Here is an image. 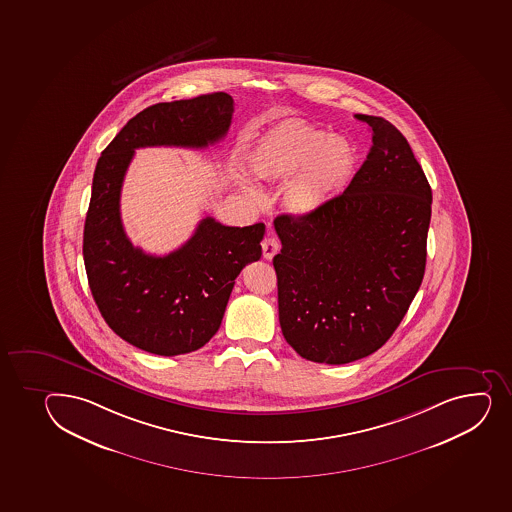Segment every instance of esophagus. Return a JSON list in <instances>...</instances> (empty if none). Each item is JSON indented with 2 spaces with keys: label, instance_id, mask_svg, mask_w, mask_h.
Listing matches in <instances>:
<instances>
[{
  "label": "esophagus",
  "instance_id": "esophagus-1",
  "mask_svg": "<svg viewBox=\"0 0 512 512\" xmlns=\"http://www.w3.org/2000/svg\"><path fill=\"white\" fill-rule=\"evenodd\" d=\"M279 248V238L275 237V235H267V237L262 240V252H264V259H274V255L279 252Z\"/></svg>",
  "mask_w": 512,
  "mask_h": 512
}]
</instances>
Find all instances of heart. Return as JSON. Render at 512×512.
Wrapping results in <instances>:
<instances>
[{
    "label": "heart",
    "mask_w": 512,
    "mask_h": 512,
    "mask_svg": "<svg viewBox=\"0 0 512 512\" xmlns=\"http://www.w3.org/2000/svg\"><path fill=\"white\" fill-rule=\"evenodd\" d=\"M358 153L348 139L326 136L301 122L275 127L250 156V171L264 181H290L284 203L290 213L307 216L321 210L349 185Z\"/></svg>",
    "instance_id": "1"
}]
</instances>
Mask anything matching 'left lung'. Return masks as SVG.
<instances>
[{
    "label": "left lung",
    "instance_id": "left-lung-1",
    "mask_svg": "<svg viewBox=\"0 0 512 512\" xmlns=\"http://www.w3.org/2000/svg\"><path fill=\"white\" fill-rule=\"evenodd\" d=\"M373 146L348 188L307 216L274 220L285 341L314 363L375 353L422 285L432 190L405 136L383 117L356 114Z\"/></svg>",
    "mask_w": 512,
    "mask_h": 512
}]
</instances>
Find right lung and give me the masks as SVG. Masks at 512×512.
Instances as JSON below:
<instances>
[{
	"label": "right lung",
	"instance_id": "1",
	"mask_svg": "<svg viewBox=\"0 0 512 512\" xmlns=\"http://www.w3.org/2000/svg\"><path fill=\"white\" fill-rule=\"evenodd\" d=\"M232 116L225 92L154 104L122 127L95 166L84 227L90 292L112 331L148 353H191L215 336L235 279L262 255L265 225L225 227L206 216L178 250L149 255L122 227V181L134 149L208 148L222 141Z\"/></svg>",
	"mask_w": 512,
	"mask_h": 512
}]
</instances>
